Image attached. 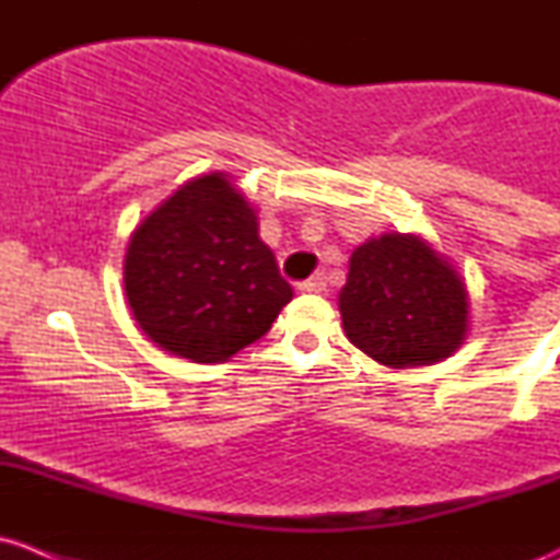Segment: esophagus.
<instances>
[{
    "mask_svg": "<svg viewBox=\"0 0 560 560\" xmlns=\"http://www.w3.org/2000/svg\"><path fill=\"white\" fill-rule=\"evenodd\" d=\"M327 287V276L325 273H314L312 279H306V281H301V284H298V290H303V292H322Z\"/></svg>",
    "mask_w": 560,
    "mask_h": 560,
    "instance_id": "obj_1",
    "label": "esophagus"
}]
</instances>
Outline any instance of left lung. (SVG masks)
Here are the masks:
<instances>
[{
  "label": "left lung",
  "mask_w": 560,
  "mask_h": 560,
  "mask_svg": "<svg viewBox=\"0 0 560 560\" xmlns=\"http://www.w3.org/2000/svg\"><path fill=\"white\" fill-rule=\"evenodd\" d=\"M343 332L387 369L450 358L468 330V292L457 270L417 235L387 233L349 257L338 295Z\"/></svg>",
  "instance_id": "left-lung-1"
}]
</instances>
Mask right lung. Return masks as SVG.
Here are the masks:
<instances>
[{
  "label": "right lung",
  "mask_w": 560,
  "mask_h": 560,
  "mask_svg": "<svg viewBox=\"0 0 560 560\" xmlns=\"http://www.w3.org/2000/svg\"><path fill=\"white\" fill-rule=\"evenodd\" d=\"M124 292L140 330L191 363H224L292 301L257 213L224 173L191 178L143 219L124 257Z\"/></svg>",
  "instance_id": "1"
}]
</instances>
